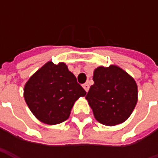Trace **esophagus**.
<instances>
[{"label":"esophagus","instance_id":"obj_1","mask_svg":"<svg viewBox=\"0 0 158 158\" xmlns=\"http://www.w3.org/2000/svg\"><path fill=\"white\" fill-rule=\"evenodd\" d=\"M89 88V86L88 83H84V84H83V89H85V91H86V92H88Z\"/></svg>","mask_w":158,"mask_h":158}]
</instances>
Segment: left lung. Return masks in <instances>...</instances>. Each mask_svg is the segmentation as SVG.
<instances>
[{
  "instance_id": "left-lung-1",
  "label": "left lung",
  "mask_w": 158,
  "mask_h": 158,
  "mask_svg": "<svg viewBox=\"0 0 158 158\" xmlns=\"http://www.w3.org/2000/svg\"><path fill=\"white\" fill-rule=\"evenodd\" d=\"M94 84L86 99L95 118L106 126H115L129 118L138 100L135 79L118 66L97 68L93 73Z\"/></svg>"
}]
</instances>
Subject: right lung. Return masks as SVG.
<instances>
[{
  "instance_id": "obj_1",
  "label": "right lung",
  "mask_w": 158,
  "mask_h": 158,
  "mask_svg": "<svg viewBox=\"0 0 158 158\" xmlns=\"http://www.w3.org/2000/svg\"><path fill=\"white\" fill-rule=\"evenodd\" d=\"M86 91L67 65L48 61L25 83L23 97L28 107L41 122L60 124L68 119L71 109Z\"/></svg>"
}]
</instances>
